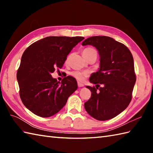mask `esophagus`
<instances>
[{
  "label": "esophagus",
  "mask_w": 153,
  "mask_h": 153,
  "mask_svg": "<svg viewBox=\"0 0 153 153\" xmlns=\"http://www.w3.org/2000/svg\"><path fill=\"white\" fill-rule=\"evenodd\" d=\"M77 85H78L79 87H82L84 86L83 84L82 83H80V82H77Z\"/></svg>",
  "instance_id": "esophagus-1"
}]
</instances>
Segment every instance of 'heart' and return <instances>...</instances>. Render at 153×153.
Wrapping results in <instances>:
<instances>
[{
  "label": "heart",
  "instance_id": "1",
  "mask_svg": "<svg viewBox=\"0 0 153 153\" xmlns=\"http://www.w3.org/2000/svg\"><path fill=\"white\" fill-rule=\"evenodd\" d=\"M91 50L94 49L91 48H87L83 50V53ZM71 76L74 77L75 79L79 81V82H83L85 80V77L89 76V72L87 71H74L71 73Z\"/></svg>",
  "mask_w": 153,
  "mask_h": 153
}]
</instances>
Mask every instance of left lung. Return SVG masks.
Returning a JSON list of instances; mask_svg holds the SVG:
<instances>
[{"mask_svg": "<svg viewBox=\"0 0 153 153\" xmlns=\"http://www.w3.org/2000/svg\"><path fill=\"white\" fill-rule=\"evenodd\" d=\"M88 45L98 51L100 63L99 70L89 78L96 87L86 86L91 97L84 106L93 118L105 121L118 116L131 101L136 82L134 58L128 47L110 37H91L82 43ZM99 84L103 87L97 88Z\"/></svg>", "mask_w": 153, "mask_h": 153, "instance_id": "8db88e82", "label": "left lung"}]
</instances>
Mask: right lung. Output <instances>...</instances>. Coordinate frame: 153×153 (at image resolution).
Returning a JSON list of instances; mask_svg holds the SVG:
<instances>
[{
    "mask_svg": "<svg viewBox=\"0 0 153 153\" xmlns=\"http://www.w3.org/2000/svg\"><path fill=\"white\" fill-rule=\"evenodd\" d=\"M83 37H47L31 44L23 54L17 72L19 96L24 106L35 115L56 114L77 89L76 79L67 76L61 83L51 74L61 68L71 49Z\"/></svg>",
    "mask_w": 153,
    "mask_h": 153,
    "instance_id": "1",
    "label": "right lung"
}]
</instances>
